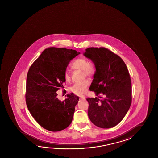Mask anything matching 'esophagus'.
<instances>
[{"mask_svg": "<svg viewBox=\"0 0 158 158\" xmlns=\"http://www.w3.org/2000/svg\"><path fill=\"white\" fill-rule=\"evenodd\" d=\"M80 98H81V99H82V100H85V97L83 96V95H81L80 96Z\"/></svg>", "mask_w": 158, "mask_h": 158, "instance_id": "obj_1", "label": "esophagus"}]
</instances>
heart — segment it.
<instances>
[{
    "label": "heart",
    "mask_w": 158,
    "mask_h": 158,
    "mask_svg": "<svg viewBox=\"0 0 158 158\" xmlns=\"http://www.w3.org/2000/svg\"><path fill=\"white\" fill-rule=\"evenodd\" d=\"M71 67L74 70H83L84 77L86 76L87 77L93 76L96 72L94 64L92 62L88 61L87 58L85 57H81L75 60L71 65ZM64 79L66 82L69 83L71 81V73L69 70H66L64 71ZM89 83L88 80H84L79 83H75L70 88V90L77 95L83 94L86 92V89Z\"/></svg>",
    "instance_id": "obj_1"
}]
</instances>
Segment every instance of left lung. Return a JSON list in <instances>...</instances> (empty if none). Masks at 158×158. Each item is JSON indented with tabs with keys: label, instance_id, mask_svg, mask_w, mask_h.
<instances>
[{
	"label": "left lung",
	"instance_id": "obj_1",
	"mask_svg": "<svg viewBox=\"0 0 158 158\" xmlns=\"http://www.w3.org/2000/svg\"><path fill=\"white\" fill-rule=\"evenodd\" d=\"M83 55L95 66L89 89L99 97L87 98L88 117L100 128L114 127L122 120L131 105L132 84L128 70L119 56L106 48H88ZM100 93L105 96L103 100L98 96Z\"/></svg>",
	"mask_w": 158,
	"mask_h": 158
}]
</instances>
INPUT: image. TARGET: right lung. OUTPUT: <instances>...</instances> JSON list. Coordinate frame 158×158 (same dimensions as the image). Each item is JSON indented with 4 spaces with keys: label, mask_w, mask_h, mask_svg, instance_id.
I'll return each mask as SVG.
<instances>
[{
    "label": "right lung",
    "mask_w": 158,
    "mask_h": 158,
    "mask_svg": "<svg viewBox=\"0 0 158 158\" xmlns=\"http://www.w3.org/2000/svg\"><path fill=\"white\" fill-rule=\"evenodd\" d=\"M80 53L73 49L48 48L29 69L26 105L39 125L49 131H60L72 122L79 97L71 93L61 101L57 97V91L64 88V73L69 62Z\"/></svg>",
    "instance_id": "obj_1"
}]
</instances>
